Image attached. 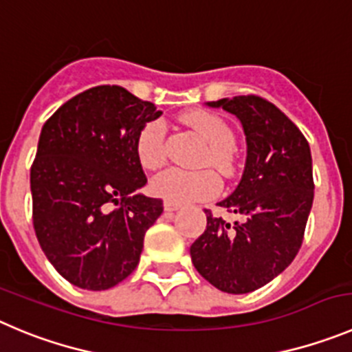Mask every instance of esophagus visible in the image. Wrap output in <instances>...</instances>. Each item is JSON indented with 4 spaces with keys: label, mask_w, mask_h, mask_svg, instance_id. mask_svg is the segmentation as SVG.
<instances>
[{
    "label": "esophagus",
    "mask_w": 352,
    "mask_h": 352,
    "mask_svg": "<svg viewBox=\"0 0 352 352\" xmlns=\"http://www.w3.org/2000/svg\"><path fill=\"white\" fill-rule=\"evenodd\" d=\"M163 206H165L166 213H173L180 208V205H177V203H172V201H165L163 203Z\"/></svg>",
    "instance_id": "1"
}]
</instances>
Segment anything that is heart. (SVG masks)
Listing matches in <instances>:
<instances>
[{
  "instance_id": "1",
  "label": "heart",
  "mask_w": 352,
  "mask_h": 352,
  "mask_svg": "<svg viewBox=\"0 0 352 352\" xmlns=\"http://www.w3.org/2000/svg\"><path fill=\"white\" fill-rule=\"evenodd\" d=\"M184 123L208 144L203 154V165H213L221 172H229L232 166L234 133L226 121L205 111H191L184 116ZM165 124L154 120L144 124L135 140V153L140 165L147 170H156L165 165L166 144ZM151 192L165 201L186 205V203L210 199L221 191V179L212 170H180L170 168L151 180Z\"/></svg>"
}]
</instances>
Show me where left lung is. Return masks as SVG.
Returning <instances> with one entry per match:
<instances>
[{
  "label": "left lung",
  "mask_w": 352,
  "mask_h": 352,
  "mask_svg": "<svg viewBox=\"0 0 352 352\" xmlns=\"http://www.w3.org/2000/svg\"><path fill=\"white\" fill-rule=\"evenodd\" d=\"M234 114L246 137L238 187L217 205L243 215L229 224L206 213V229L191 245L196 271L228 294H248L285 271L297 255L314 198L313 157L302 131L257 95L206 102Z\"/></svg>",
  "instance_id": "1"
}]
</instances>
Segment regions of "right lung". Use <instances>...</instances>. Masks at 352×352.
Listing matches in <instances>:
<instances>
[{"label": "right lung", "mask_w": 352, "mask_h": 352, "mask_svg": "<svg viewBox=\"0 0 352 352\" xmlns=\"http://www.w3.org/2000/svg\"><path fill=\"white\" fill-rule=\"evenodd\" d=\"M161 111L116 85L72 97L43 124L31 166L32 224L50 264L85 290H107L140 261L163 201L139 192L135 153Z\"/></svg>", "instance_id": "add662e5"}]
</instances>
